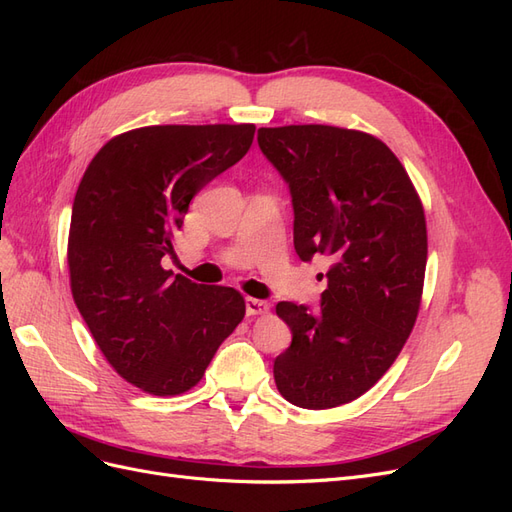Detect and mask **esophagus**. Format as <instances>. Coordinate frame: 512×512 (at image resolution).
<instances>
[{"mask_svg": "<svg viewBox=\"0 0 512 512\" xmlns=\"http://www.w3.org/2000/svg\"><path fill=\"white\" fill-rule=\"evenodd\" d=\"M269 312V303L267 301H260V299H252L247 297L245 299V314L247 316H262Z\"/></svg>", "mask_w": 512, "mask_h": 512, "instance_id": "34e87169", "label": "esophagus"}]
</instances>
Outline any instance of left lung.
<instances>
[{
	"label": "left lung",
	"instance_id": "1",
	"mask_svg": "<svg viewBox=\"0 0 512 512\" xmlns=\"http://www.w3.org/2000/svg\"><path fill=\"white\" fill-rule=\"evenodd\" d=\"M258 145L288 183L294 250L327 256L320 309L280 301L292 344L273 363L290 404H348L389 369L421 307L425 211L395 153L380 138L335 126L260 128Z\"/></svg>",
	"mask_w": 512,
	"mask_h": 512
}]
</instances>
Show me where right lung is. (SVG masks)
Returning a JSON list of instances; mask_svg holds the SVG:
<instances>
[{
  "label": "right lung",
  "mask_w": 512,
  "mask_h": 512,
  "mask_svg": "<svg viewBox=\"0 0 512 512\" xmlns=\"http://www.w3.org/2000/svg\"><path fill=\"white\" fill-rule=\"evenodd\" d=\"M254 123L147 126L111 138L74 196L68 267L76 307L117 374L145 393L190 391L245 316L241 292L162 267L190 200L237 164Z\"/></svg>",
  "instance_id": "obj_1"
}]
</instances>
